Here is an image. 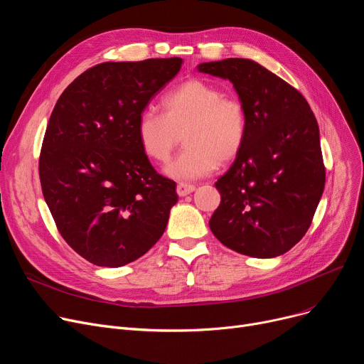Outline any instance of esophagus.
Returning a JSON list of instances; mask_svg holds the SVG:
<instances>
[{
  "instance_id": "1",
  "label": "esophagus",
  "mask_w": 364,
  "mask_h": 364,
  "mask_svg": "<svg viewBox=\"0 0 364 364\" xmlns=\"http://www.w3.org/2000/svg\"><path fill=\"white\" fill-rule=\"evenodd\" d=\"M195 190H196V186H193V184H184V183L177 184V195L178 196H187L190 193H193Z\"/></svg>"
}]
</instances>
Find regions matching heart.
I'll return each instance as SVG.
<instances>
[{
    "instance_id": "1",
    "label": "heart",
    "mask_w": 364,
    "mask_h": 364,
    "mask_svg": "<svg viewBox=\"0 0 364 364\" xmlns=\"http://www.w3.org/2000/svg\"><path fill=\"white\" fill-rule=\"evenodd\" d=\"M161 113L143 110L136 136L144 155L166 162L178 136L184 150L166 165L165 174L178 181L202 178L233 161L247 136V110L233 95H224L214 84L193 78L184 81L161 99Z\"/></svg>"
}]
</instances>
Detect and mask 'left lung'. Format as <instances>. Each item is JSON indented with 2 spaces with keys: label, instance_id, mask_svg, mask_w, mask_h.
I'll use <instances>...</instances> for the list:
<instances>
[{
  "label": "left lung",
  "instance_id": "obj_1",
  "mask_svg": "<svg viewBox=\"0 0 364 364\" xmlns=\"http://www.w3.org/2000/svg\"><path fill=\"white\" fill-rule=\"evenodd\" d=\"M228 80L247 110V136L215 187L209 227L230 250L255 258L288 252L307 233L323 195L318 125L304 95L250 59L198 66Z\"/></svg>",
  "mask_w": 364,
  "mask_h": 364
}]
</instances>
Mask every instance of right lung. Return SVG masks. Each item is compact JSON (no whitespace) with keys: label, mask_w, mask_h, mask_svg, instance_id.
<instances>
[{"label":"right lung","mask_w":364,"mask_h":364,"mask_svg":"<svg viewBox=\"0 0 364 364\" xmlns=\"http://www.w3.org/2000/svg\"><path fill=\"white\" fill-rule=\"evenodd\" d=\"M181 65L180 57L95 65L53 109L40 155L43 195L62 237L95 265L144 255L178 200L177 184L141 150L136 122Z\"/></svg>","instance_id":"right-lung-1"}]
</instances>
